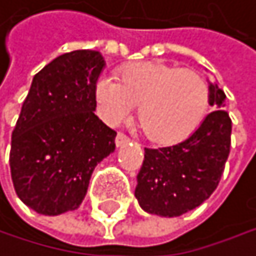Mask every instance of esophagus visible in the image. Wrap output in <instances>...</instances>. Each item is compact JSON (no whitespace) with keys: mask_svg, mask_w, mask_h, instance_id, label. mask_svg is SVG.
Wrapping results in <instances>:
<instances>
[{"mask_svg":"<svg viewBox=\"0 0 256 256\" xmlns=\"http://www.w3.org/2000/svg\"><path fill=\"white\" fill-rule=\"evenodd\" d=\"M127 142H129V136H126L124 134L118 132V135H116V138H115V146H116V147H122V146L127 144Z\"/></svg>","mask_w":256,"mask_h":256,"instance_id":"34e87169","label":"esophagus"}]
</instances>
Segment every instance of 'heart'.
<instances>
[{"label":"heart","instance_id":"obj_1","mask_svg":"<svg viewBox=\"0 0 256 256\" xmlns=\"http://www.w3.org/2000/svg\"><path fill=\"white\" fill-rule=\"evenodd\" d=\"M96 94L110 124L127 118L141 103L138 122L144 135L164 146L189 138L204 121L210 103L208 85L198 72L162 61L127 64L118 80L100 79Z\"/></svg>","mask_w":256,"mask_h":256}]
</instances>
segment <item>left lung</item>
<instances>
[{"instance_id":"8db88e82","label":"left lung","mask_w":256,"mask_h":256,"mask_svg":"<svg viewBox=\"0 0 256 256\" xmlns=\"http://www.w3.org/2000/svg\"><path fill=\"white\" fill-rule=\"evenodd\" d=\"M225 92L210 84L212 110L183 142L146 148L135 196L150 214L176 218L201 206L216 190L231 148L232 121L224 109Z\"/></svg>"}]
</instances>
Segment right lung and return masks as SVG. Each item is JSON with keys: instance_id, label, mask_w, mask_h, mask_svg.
<instances>
[{"instance_id": "right-lung-1", "label": "right lung", "mask_w": 256, "mask_h": 256, "mask_svg": "<svg viewBox=\"0 0 256 256\" xmlns=\"http://www.w3.org/2000/svg\"><path fill=\"white\" fill-rule=\"evenodd\" d=\"M103 66L97 50L79 49L56 56L32 79L8 160L16 195L38 214L78 208L94 168L115 150L116 132L94 114Z\"/></svg>"}]
</instances>
